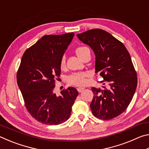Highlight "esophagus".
<instances>
[{"instance_id": "34e87169", "label": "esophagus", "mask_w": 149, "mask_h": 149, "mask_svg": "<svg viewBox=\"0 0 149 149\" xmlns=\"http://www.w3.org/2000/svg\"><path fill=\"white\" fill-rule=\"evenodd\" d=\"M77 91H78V92L79 93H81V92H82L83 91H84V89H85V88L84 87H79L77 88Z\"/></svg>"}]
</instances>
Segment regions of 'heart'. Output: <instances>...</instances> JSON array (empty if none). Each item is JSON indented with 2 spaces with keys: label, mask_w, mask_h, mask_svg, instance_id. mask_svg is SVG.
Masks as SVG:
<instances>
[{
  "label": "heart",
  "mask_w": 149,
  "mask_h": 149,
  "mask_svg": "<svg viewBox=\"0 0 149 149\" xmlns=\"http://www.w3.org/2000/svg\"><path fill=\"white\" fill-rule=\"evenodd\" d=\"M77 54L83 59L87 52H90L89 48L86 46H79L75 50ZM65 65V57L62 56L60 60V67L63 68ZM89 74L87 72L73 73L68 77V83L71 85L80 86L87 83V77Z\"/></svg>",
  "instance_id": "heart-1"
}]
</instances>
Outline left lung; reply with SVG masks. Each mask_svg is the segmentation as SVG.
Masks as SVG:
<instances>
[{"mask_svg": "<svg viewBox=\"0 0 149 149\" xmlns=\"http://www.w3.org/2000/svg\"><path fill=\"white\" fill-rule=\"evenodd\" d=\"M80 41L93 49L95 70L107 87L92 88L94 97L90 108L100 120H109L127 109L137 85V77L129 52L122 42L104 30L93 29L77 34Z\"/></svg>", "mask_w": 149, "mask_h": 149, "instance_id": "8db88e82", "label": "left lung"}]
</instances>
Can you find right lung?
<instances>
[{"mask_svg":"<svg viewBox=\"0 0 149 149\" xmlns=\"http://www.w3.org/2000/svg\"><path fill=\"white\" fill-rule=\"evenodd\" d=\"M74 33L48 35L26 49L17 72V83L24 105L31 116L46 125H58L70 116L78 95L74 87L54 93L60 76V60L71 42Z\"/></svg>","mask_w":149,"mask_h":149,"instance_id":"add662e5","label":"right lung"}]
</instances>
